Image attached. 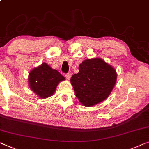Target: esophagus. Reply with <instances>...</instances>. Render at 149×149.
<instances>
[{
	"instance_id": "1",
	"label": "esophagus",
	"mask_w": 149,
	"mask_h": 149,
	"mask_svg": "<svg viewBox=\"0 0 149 149\" xmlns=\"http://www.w3.org/2000/svg\"><path fill=\"white\" fill-rule=\"evenodd\" d=\"M71 76H72V74H71V73H68V74H65V77L67 79H70Z\"/></svg>"
}]
</instances>
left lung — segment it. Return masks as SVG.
<instances>
[{
  "instance_id": "1",
  "label": "left lung",
  "mask_w": 149,
  "mask_h": 149,
  "mask_svg": "<svg viewBox=\"0 0 149 149\" xmlns=\"http://www.w3.org/2000/svg\"><path fill=\"white\" fill-rule=\"evenodd\" d=\"M116 72L102 59H86L71 77L75 96L84 106L96 105L107 98L116 84Z\"/></svg>"
}]
</instances>
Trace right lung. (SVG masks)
Instances as JSON below:
<instances>
[{"instance_id":"1","label":"right lung","mask_w":149,"mask_h":149,"mask_svg":"<svg viewBox=\"0 0 149 149\" xmlns=\"http://www.w3.org/2000/svg\"><path fill=\"white\" fill-rule=\"evenodd\" d=\"M64 79L65 77L58 71L53 70L46 63L33 69L29 75L31 89L41 98L54 94L57 84Z\"/></svg>"}]
</instances>
